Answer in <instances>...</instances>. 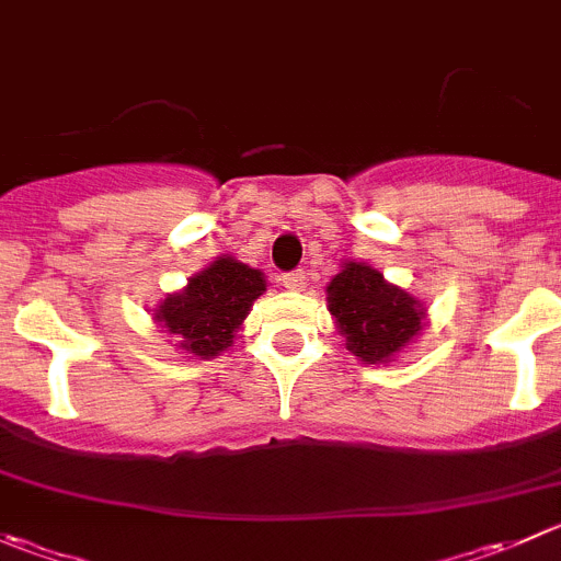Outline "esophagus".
<instances>
[{"label":"esophagus","mask_w":561,"mask_h":561,"mask_svg":"<svg viewBox=\"0 0 561 561\" xmlns=\"http://www.w3.org/2000/svg\"><path fill=\"white\" fill-rule=\"evenodd\" d=\"M282 285L290 293H301L304 287H307V274H304V271H293V274H287L285 279H282Z\"/></svg>","instance_id":"1"}]
</instances>
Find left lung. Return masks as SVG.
Wrapping results in <instances>:
<instances>
[{"label":"left lung","mask_w":561,"mask_h":561,"mask_svg":"<svg viewBox=\"0 0 561 561\" xmlns=\"http://www.w3.org/2000/svg\"><path fill=\"white\" fill-rule=\"evenodd\" d=\"M325 307L362 364H391L427 325L422 298L386 282L378 268L345 260L325 285Z\"/></svg>","instance_id":"8db88e82"}]
</instances>
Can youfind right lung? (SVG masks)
Instances as JSON below:
<instances>
[{"label": "right lung", "mask_w": 561, "mask_h": 561, "mask_svg": "<svg viewBox=\"0 0 561 561\" xmlns=\"http://www.w3.org/2000/svg\"><path fill=\"white\" fill-rule=\"evenodd\" d=\"M265 290L263 271L221 254L188 276L183 290L167 293L150 312L161 331L175 336L178 351L194 358H216L232 345Z\"/></svg>", "instance_id": "add662e5"}]
</instances>
